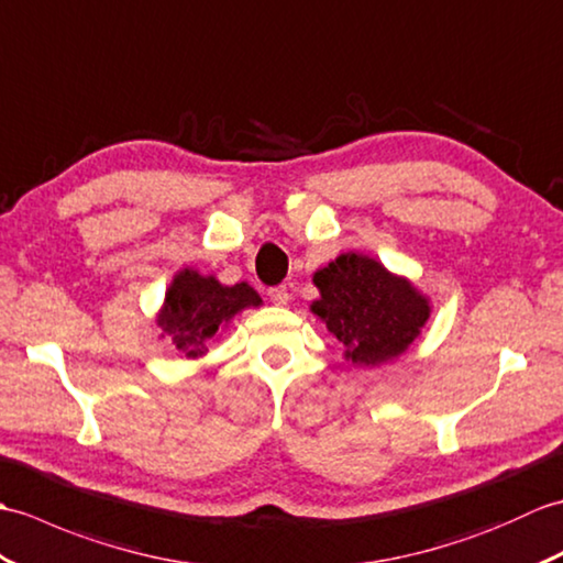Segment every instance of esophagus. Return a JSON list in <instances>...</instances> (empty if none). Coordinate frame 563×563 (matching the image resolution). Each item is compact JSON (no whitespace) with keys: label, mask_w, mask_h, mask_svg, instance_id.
I'll return each mask as SVG.
<instances>
[{"label":"esophagus","mask_w":563,"mask_h":563,"mask_svg":"<svg viewBox=\"0 0 563 563\" xmlns=\"http://www.w3.org/2000/svg\"><path fill=\"white\" fill-rule=\"evenodd\" d=\"M269 301L274 306H286L289 303V289L286 286H274V289H269Z\"/></svg>","instance_id":"1"}]
</instances>
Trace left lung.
<instances>
[{"label": "left lung", "mask_w": 563, "mask_h": 563, "mask_svg": "<svg viewBox=\"0 0 563 563\" xmlns=\"http://www.w3.org/2000/svg\"><path fill=\"white\" fill-rule=\"evenodd\" d=\"M320 298L310 310L324 322L344 358L376 368L402 356L431 318V298L402 274L364 253H342L313 274Z\"/></svg>", "instance_id": "1"}]
</instances>
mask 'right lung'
<instances>
[{
    "instance_id": "1",
    "label": "right lung",
    "mask_w": 563,
    "mask_h": 563,
    "mask_svg": "<svg viewBox=\"0 0 563 563\" xmlns=\"http://www.w3.org/2000/svg\"><path fill=\"white\" fill-rule=\"evenodd\" d=\"M262 298L247 282L227 286L214 274L183 267L173 274L156 324L161 336H170L178 356L199 358L209 342L227 330L231 320L247 308H260Z\"/></svg>"
}]
</instances>
